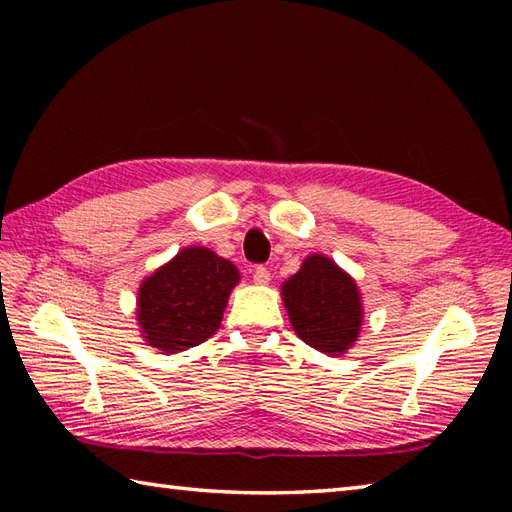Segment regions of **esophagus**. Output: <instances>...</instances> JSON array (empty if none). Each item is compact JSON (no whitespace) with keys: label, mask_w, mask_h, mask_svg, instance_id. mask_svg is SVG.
I'll return each mask as SVG.
<instances>
[{"label":"esophagus","mask_w":512,"mask_h":512,"mask_svg":"<svg viewBox=\"0 0 512 512\" xmlns=\"http://www.w3.org/2000/svg\"><path fill=\"white\" fill-rule=\"evenodd\" d=\"M253 281H255V284H268V281H270L268 268H266V266H255V270H253Z\"/></svg>","instance_id":"34e87169"}]
</instances>
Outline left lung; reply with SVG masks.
Returning a JSON list of instances; mask_svg holds the SVG:
<instances>
[{
  "label": "left lung",
  "instance_id": "1",
  "mask_svg": "<svg viewBox=\"0 0 512 512\" xmlns=\"http://www.w3.org/2000/svg\"><path fill=\"white\" fill-rule=\"evenodd\" d=\"M281 290L292 328L314 350L339 356L356 341L363 321L361 297L352 277L332 259L308 257Z\"/></svg>",
  "mask_w": 512,
  "mask_h": 512
}]
</instances>
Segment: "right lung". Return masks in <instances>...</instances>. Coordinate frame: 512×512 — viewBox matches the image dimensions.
<instances>
[{"label":"right lung","instance_id":"1","mask_svg":"<svg viewBox=\"0 0 512 512\" xmlns=\"http://www.w3.org/2000/svg\"><path fill=\"white\" fill-rule=\"evenodd\" d=\"M237 268L209 248H184L147 277L138 292V323L149 345L182 352L217 332Z\"/></svg>","mask_w":512,"mask_h":512}]
</instances>
